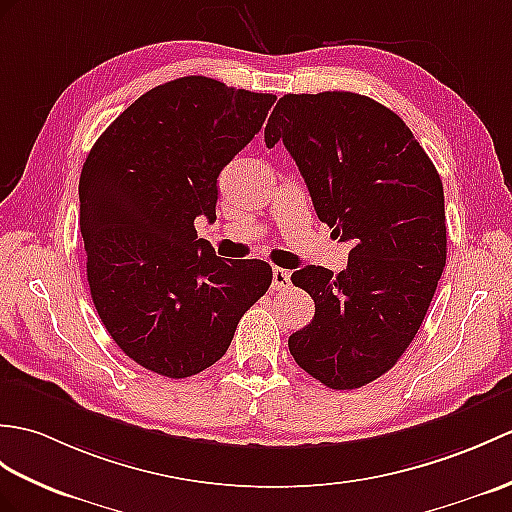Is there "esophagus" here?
Wrapping results in <instances>:
<instances>
[{
	"label": "esophagus",
	"instance_id": "1",
	"mask_svg": "<svg viewBox=\"0 0 512 512\" xmlns=\"http://www.w3.org/2000/svg\"><path fill=\"white\" fill-rule=\"evenodd\" d=\"M272 288L288 290L290 288V272L283 268H272Z\"/></svg>",
	"mask_w": 512,
	"mask_h": 512
}]
</instances>
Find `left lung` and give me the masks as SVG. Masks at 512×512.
I'll list each match as a JSON object with an SVG mask.
<instances>
[{"label":"left lung","mask_w":512,"mask_h":512,"mask_svg":"<svg viewBox=\"0 0 512 512\" xmlns=\"http://www.w3.org/2000/svg\"><path fill=\"white\" fill-rule=\"evenodd\" d=\"M264 139L268 148L283 141L318 220L351 242L338 275L292 272L316 305L288 340L292 358L327 388L371 384L410 347L443 275L441 176L397 113L351 91L283 95Z\"/></svg>","instance_id":"8db88e82"}]
</instances>
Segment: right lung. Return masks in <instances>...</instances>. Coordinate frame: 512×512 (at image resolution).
I'll use <instances>...</instances> for the list:
<instances>
[{"label":"right lung","instance_id":"right-lung-1","mask_svg":"<svg viewBox=\"0 0 512 512\" xmlns=\"http://www.w3.org/2000/svg\"><path fill=\"white\" fill-rule=\"evenodd\" d=\"M277 95L185 76L141 95L95 141L80 174V233L102 325L130 360L183 379L216 364L266 294L261 259L216 257L194 220H216L222 168Z\"/></svg>","mask_w":512,"mask_h":512}]
</instances>
